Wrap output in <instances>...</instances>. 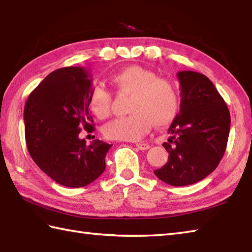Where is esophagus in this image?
I'll use <instances>...</instances> for the list:
<instances>
[{
	"instance_id": "esophagus-1",
	"label": "esophagus",
	"mask_w": 252,
	"mask_h": 252,
	"mask_svg": "<svg viewBox=\"0 0 252 252\" xmlns=\"http://www.w3.org/2000/svg\"><path fill=\"white\" fill-rule=\"evenodd\" d=\"M136 147L138 148V149H141V151H147V149H149V144H147V143H137L136 144Z\"/></svg>"
}]
</instances>
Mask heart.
<instances>
[{"label":"heart","mask_w":252,"mask_h":252,"mask_svg":"<svg viewBox=\"0 0 252 252\" xmlns=\"http://www.w3.org/2000/svg\"><path fill=\"white\" fill-rule=\"evenodd\" d=\"M118 92L131 94L129 116L117 118L104 126V135L115 141H138L152 125L164 126L173 121L179 112V93L173 81L159 78L156 72L141 66H129L110 77ZM93 114L104 119L110 112L111 95L101 87L90 93Z\"/></svg>","instance_id":"obj_1"}]
</instances>
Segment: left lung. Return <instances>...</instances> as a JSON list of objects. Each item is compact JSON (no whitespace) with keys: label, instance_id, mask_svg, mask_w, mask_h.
<instances>
[{"label":"left lung","instance_id":"obj_1","mask_svg":"<svg viewBox=\"0 0 252 252\" xmlns=\"http://www.w3.org/2000/svg\"><path fill=\"white\" fill-rule=\"evenodd\" d=\"M180 81V112L162 144L168 162L154 173L164 183L186 186L197 183L218 167L226 149L231 116L225 101L205 74L176 73Z\"/></svg>","mask_w":252,"mask_h":252}]
</instances>
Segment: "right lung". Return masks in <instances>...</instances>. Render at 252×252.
<instances>
[{
    "instance_id": "1",
    "label": "right lung",
    "mask_w": 252,
    "mask_h": 252,
    "mask_svg": "<svg viewBox=\"0 0 252 252\" xmlns=\"http://www.w3.org/2000/svg\"><path fill=\"white\" fill-rule=\"evenodd\" d=\"M92 78L82 67L51 72L30 93L24 110L27 148L45 174L63 186L92 183L104 172L111 144L80 138L81 126L93 131L89 112Z\"/></svg>"
}]
</instances>
